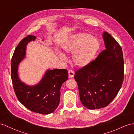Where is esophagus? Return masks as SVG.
I'll return each instance as SVG.
<instances>
[{
  "label": "esophagus",
  "mask_w": 134,
  "mask_h": 134,
  "mask_svg": "<svg viewBox=\"0 0 134 134\" xmlns=\"http://www.w3.org/2000/svg\"><path fill=\"white\" fill-rule=\"evenodd\" d=\"M68 73H69V78H73L74 75V72L72 70H69L68 71Z\"/></svg>",
  "instance_id": "1"
}]
</instances>
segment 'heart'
<instances>
[{"mask_svg": "<svg viewBox=\"0 0 134 134\" xmlns=\"http://www.w3.org/2000/svg\"><path fill=\"white\" fill-rule=\"evenodd\" d=\"M99 48V43L92 35L86 33L77 34L65 41L63 45V49L69 53H73L72 60L78 67L86 66L92 62ZM61 60H65V55L58 52Z\"/></svg>", "mask_w": 134, "mask_h": 134, "instance_id": "b5f03b06", "label": "heart"}]
</instances>
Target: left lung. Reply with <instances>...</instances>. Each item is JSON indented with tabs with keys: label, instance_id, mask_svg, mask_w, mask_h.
<instances>
[{
	"label": "left lung",
	"instance_id": "1",
	"mask_svg": "<svg viewBox=\"0 0 134 134\" xmlns=\"http://www.w3.org/2000/svg\"><path fill=\"white\" fill-rule=\"evenodd\" d=\"M102 36L105 49L74 75L81 102L91 110L109 105L118 93L124 79L122 48L108 32Z\"/></svg>",
	"mask_w": 134,
	"mask_h": 134
}]
</instances>
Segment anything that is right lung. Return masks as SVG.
Here are the masks:
<instances>
[{
  "instance_id": "add662e5",
  "label": "right lung",
  "mask_w": 134,
  "mask_h": 134,
  "mask_svg": "<svg viewBox=\"0 0 134 134\" xmlns=\"http://www.w3.org/2000/svg\"><path fill=\"white\" fill-rule=\"evenodd\" d=\"M36 36L28 35L19 42L11 60V79L18 100L29 110L41 114L54 112L59 105L60 89L68 78L66 69H48L40 82L35 86H28L20 80L18 69L19 63L24 59L26 47L34 41Z\"/></svg>"
}]
</instances>
